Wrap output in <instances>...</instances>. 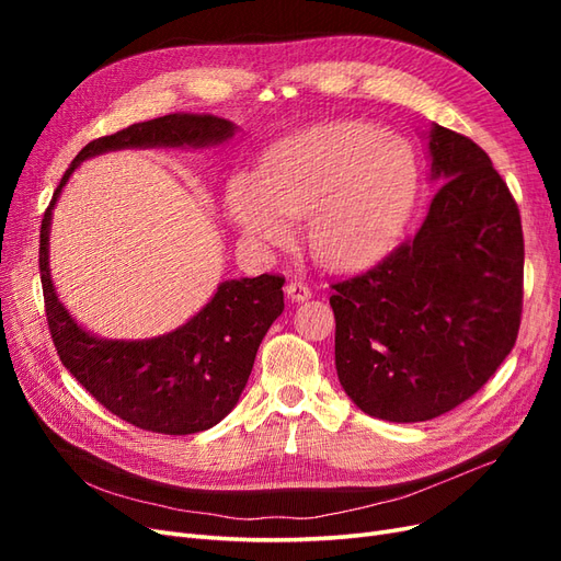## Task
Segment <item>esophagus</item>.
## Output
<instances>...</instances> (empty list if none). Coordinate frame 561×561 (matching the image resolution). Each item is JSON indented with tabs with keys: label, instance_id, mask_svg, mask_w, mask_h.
Wrapping results in <instances>:
<instances>
[{
	"label": "esophagus",
	"instance_id": "esophagus-1",
	"mask_svg": "<svg viewBox=\"0 0 561 561\" xmlns=\"http://www.w3.org/2000/svg\"><path fill=\"white\" fill-rule=\"evenodd\" d=\"M285 295L290 297L293 301H307L311 297V287L307 283H301V280L295 278V280L285 285Z\"/></svg>",
	"mask_w": 561,
	"mask_h": 561
}]
</instances>
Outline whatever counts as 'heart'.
<instances>
[{"label":"heart","mask_w":561,"mask_h":561,"mask_svg":"<svg viewBox=\"0 0 561 561\" xmlns=\"http://www.w3.org/2000/svg\"><path fill=\"white\" fill-rule=\"evenodd\" d=\"M419 165L412 147L381 128L336 118L287 133L260 168H239L225 208L245 239L262 248L293 241L307 213L311 252L328 268L377 260L398 239L414 206Z\"/></svg>","instance_id":"heart-1"}]
</instances>
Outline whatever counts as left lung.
Listing matches in <instances>:
<instances>
[{"label": "left lung", "mask_w": 561, "mask_h": 561, "mask_svg": "<svg viewBox=\"0 0 561 561\" xmlns=\"http://www.w3.org/2000/svg\"><path fill=\"white\" fill-rule=\"evenodd\" d=\"M419 231L332 283L339 383L375 419L416 423L466 402L513 351L522 318L517 203L482 147L433 124Z\"/></svg>", "instance_id": "8db88e82"}]
</instances>
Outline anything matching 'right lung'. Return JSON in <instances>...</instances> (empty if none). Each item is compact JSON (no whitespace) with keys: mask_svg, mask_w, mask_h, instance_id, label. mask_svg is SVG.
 Instances as JSON below:
<instances>
[{"mask_svg":"<svg viewBox=\"0 0 561 561\" xmlns=\"http://www.w3.org/2000/svg\"><path fill=\"white\" fill-rule=\"evenodd\" d=\"M233 133L236 124L213 114H165L98 138L67 168L42 219L39 271L60 360L100 404L142 431L192 435L213 428L233 410L264 334L285 309V278L262 274L219 283L206 307L161 336L100 339L79 328L56 295L48 268L50 217L81 161L130 147H215Z\"/></svg>","mask_w":561,"mask_h":561,"instance_id":"right-lung-1","label":"right lung"}]
</instances>
